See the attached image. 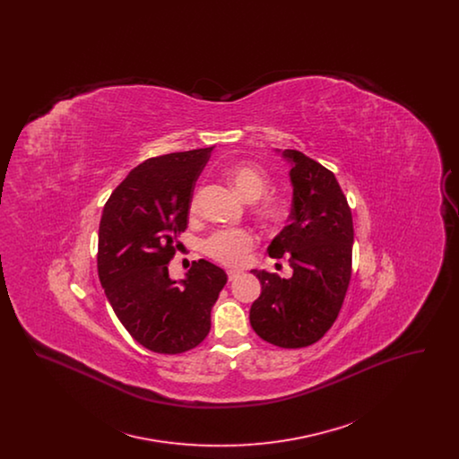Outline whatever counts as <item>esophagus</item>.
I'll return each instance as SVG.
<instances>
[{
	"label": "esophagus",
	"instance_id": "obj_1",
	"mask_svg": "<svg viewBox=\"0 0 459 459\" xmlns=\"http://www.w3.org/2000/svg\"><path fill=\"white\" fill-rule=\"evenodd\" d=\"M239 275V270H229V272H227V277H229V281H234V279H238Z\"/></svg>",
	"mask_w": 459,
	"mask_h": 459
}]
</instances>
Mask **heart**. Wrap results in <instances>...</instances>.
Segmentation results:
<instances>
[{
  "instance_id": "1",
  "label": "heart",
  "mask_w": 459,
  "mask_h": 459,
  "mask_svg": "<svg viewBox=\"0 0 459 459\" xmlns=\"http://www.w3.org/2000/svg\"><path fill=\"white\" fill-rule=\"evenodd\" d=\"M227 178L236 187L240 196L255 201L262 196L268 187V174L262 167L247 161L230 165L225 170ZM197 195L191 201V208L196 210ZM258 215L266 225H281L289 215V203L284 197L270 196L263 199L258 206ZM255 246V236L246 229H223L213 232L203 242V251L223 264H240L246 255Z\"/></svg>"
}]
</instances>
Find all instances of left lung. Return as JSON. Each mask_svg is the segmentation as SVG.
I'll use <instances>...</instances> for the list:
<instances>
[{
    "label": "left lung",
    "instance_id": "obj_1",
    "mask_svg": "<svg viewBox=\"0 0 459 459\" xmlns=\"http://www.w3.org/2000/svg\"><path fill=\"white\" fill-rule=\"evenodd\" d=\"M290 163L292 208L289 225L268 246L272 258L287 256L292 275L282 279L251 270L262 294L249 322L263 341L279 348H305L335 322L351 281L352 217L335 175L296 150L281 152Z\"/></svg>",
    "mask_w": 459,
    "mask_h": 459
}]
</instances>
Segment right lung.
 <instances>
[{"label": "right lung", "instance_id": "1", "mask_svg": "<svg viewBox=\"0 0 459 459\" xmlns=\"http://www.w3.org/2000/svg\"><path fill=\"white\" fill-rule=\"evenodd\" d=\"M212 152L143 161L111 193L100 221L98 275L109 305L141 346L160 354L186 352L204 341L227 284V273L206 260L193 262L182 281L169 275Z\"/></svg>", "mask_w": 459, "mask_h": 459}]
</instances>
